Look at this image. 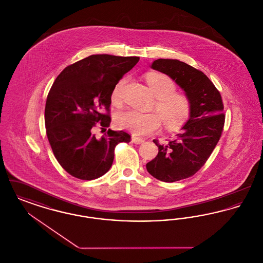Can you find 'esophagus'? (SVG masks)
<instances>
[{"mask_svg": "<svg viewBox=\"0 0 263 263\" xmlns=\"http://www.w3.org/2000/svg\"><path fill=\"white\" fill-rule=\"evenodd\" d=\"M132 142H133L134 144H137V145H140V144L144 143V142H145V140H144V139H142V138L132 137Z\"/></svg>", "mask_w": 263, "mask_h": 263, "instance_id": "1", "label": "esophagus"}]
</instances>
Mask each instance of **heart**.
Wrapping results in <instances>:
<instances>
[{
  "instance_id": "obj_1",
  "label": "heart",
  "mask_w": 263,
  "mask_h": 263,
  "mask_svg": "<svg viewBox=\"0 0 263 263\" xmlns=\"http://www.w3.org/2000/svg\"><path fill=\"white\" fill-rule=\"evenodd\" d=\"M147 84L153 95L157 98L154 108L162 118L163 125L170 130L181 128L187 122L191 114V103L186 96L175 93L176 85L168 76L150 73L146 76ZM126 79L118 82L113 89L111 100L113 103L121 102L122 89L125 86ZM155 112L141 113L135 110H126L115 115L114 122L120 129L127 130L135 135H150L157 132L162 121Z\"/></svg>"
}]
</instances>
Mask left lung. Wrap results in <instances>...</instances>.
<instances>
[{
    "label": "left lung",
    "mask_w": 263,
    "mask_h": 263,
    "mask_svg": "<svg viewBox=\"0 0 263 263\" xmlns=\"http://www.w3.org/2000/svg\"><path fill=\"white\" fill-rule=\"evenodd\" d=\"M151 68L173 79L191 103V114L181 133L163 145L154 140L159 153L146 164L155 178L175 182L196 174L212 154L225 122L223 101L209 78L186 63L158 59Z\"/></svg>",
    "instance_id": "1"
}]
</instances>
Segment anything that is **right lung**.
Returning a JSON list of instances; mask_svg holds the SVG:
<instances>
[{
    "label": "right lung",
    "mask_w": 263,
    "mask_h": 263,
    "mask_svg": "<svg viewBox=\"0 0 263 263\" xmlns=\"http://www.w3.org/2000/svg\"><path fill=\"white\" fill-rule=\"evenodd\" d=\"M138 61L139 57L90 55L56 78L44 119L54 156L68 174L84 180L99 178L111 167L115 146L130 142L124 131L108 129L98 139L92 130L97 124L109 127L113 89Z\"/></svg>",
    "instance_id": "right-lung-1"
}]
</instances>
